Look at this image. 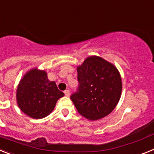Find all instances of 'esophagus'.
<instances>
[{
  "label": "esophagus",
  "instance_id": "esophagus-1",
  "mask_svg": "<svg viewBox=\"0 0 154 154\" xmlns=\"http://www.w3.org/2000/svg\"><path fill=\"white\" fill-rule=\"evenodd\" d=\"M64 94H65V95L66 97H69V90H65L64 91Z\"/></svg>",
  "mask_w": 154,
  "mask_h": 154
}]
</instances>
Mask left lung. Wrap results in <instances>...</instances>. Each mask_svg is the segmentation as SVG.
Listing matches in <instances>:
<instances>
[{
  "mask_svg": "<svg viewBox=\"0 0 154 154\" xmlns=\"http://www.w3.org/2000/svg\"><path fill=\"white\" fill-rule=\"evenodd\" d=\"M77 91L70 99L81 116L89 120L110 114L120 99L122 79L114 65L98 57L87 58L77 67Z\"/></svg>",
  "mask_w": 154,
  "mask_h": 154,
  "instance_id": "1",
  "label": "left lung"
}]
</instances>
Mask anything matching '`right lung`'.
<instances>
[{
    "label": "right lung",
    "instance_id": "add662e5",
    "mask_svg": "<svg viewBox=\"0 0 154 154\" xmlns=\"http://www.w3.org/2000/svg\"><path fill=\"white\" fill-rule=\"evenodd\" d=\"M64 93L49 81L45 71L32 69L20 81L17 89V101L22 112L33 119L45 117L54 109L57 100Z\"/></svg>",
    "mask_w": 154,
    "mask_h": 154
}]
</instances>
